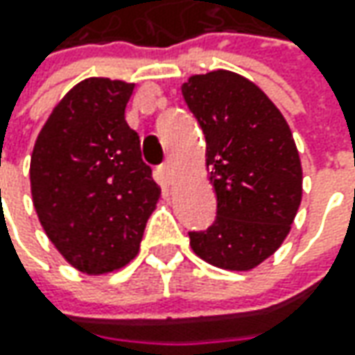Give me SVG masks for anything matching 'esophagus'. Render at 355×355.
I'll return each mask as SVG.
<instances>
[{
  "mask_svg": "<svg viewBox=\"0 0 355 355\" xmlns=\"http://www.w3.org/2000/svg\"><path fill=\"white\" fill-rule=\"evenodd\" d=\"M157 173H159V178H162V182H166V184H170L171 180H173V170H171V164L170 162H164L159 168H157Z\"/></svg>",
  "mask_w": 355,
  "mask_h": 355,
  "instance_id": "esophagus-1",
  "label": "esophagus"
}]
</instances>
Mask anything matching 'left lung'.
Returning a JSON list of instances; mask_svg holds the SVG:
<instances>
[{
  "mask_svg": "<svg viewBox=\"0 0 355 355\" xmlns=\"http://www.w3.org/2000/svg\"><path fill=\"white\" fill-rule=\"evenodd\" d=\"M185 104L205 134L217 217L189 231L203 261L251 270L282 245L302 199V168L280 110L263 90L231 71L191 76Z\"/></svg>",
  "mask_w": 355,
  "mask_h": 355,
  "instance_id": "1",
  "label": "left lung"
}]
</instances>
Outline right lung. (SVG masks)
<instances>
[{
    "mask_svg": "<svg viewBox=\"0 0 355 355\" xmlns=\"http://www.w3.org/2000/svg\"><path fill=\"white\" fill-rule=\"evenodd\" d=\"M134 85L87 78L64 94L31 156L35 211L51 243L87 275L130 263L159 198L124 110Z\"/></svg>",
    "mask_w": 355,
    "mask_h": 355,
    "instance_id": "obj_1",
    "label": "right lung"
}]
</instances>
